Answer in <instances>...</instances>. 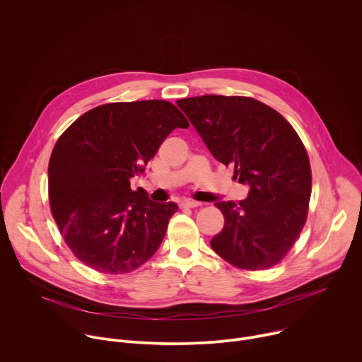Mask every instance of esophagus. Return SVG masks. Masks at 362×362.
Instances as JSON below:
<instances>
[{
    "instance_id": "obj_1",
    "label": "esophagus",
    "mask_w": 362,
    "mask_h": 362,
    "mask_svg": "<svg viewBox=\"0 0 362 362\" xmlns=\"http://www.w3.org/2000/svg\"><path fill=\"white\" fill-rule=\"evenodd\" d=\"M202 203L200 202H196V200H183L182 202V206L183 208H197V206H200Z\"/></svg>"
}]
</instances>
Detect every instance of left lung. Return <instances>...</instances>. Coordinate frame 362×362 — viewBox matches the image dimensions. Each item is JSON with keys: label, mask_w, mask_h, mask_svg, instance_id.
<instances>
[{"label": "left lung", "mask_w": 362, "mask_h": 362, "mask_svg": "<svg viewBox=\"0 0 362 362\" xmlns=\"http://www.w3.org/2000/svg\"><path fill=\"white\" fill-rule=\"evenodd\" d=\"M212 156L233 166L247 197L215 203L223 229L211 240L229 264L257 271L276 265L300 233L311 197V166L293 127L250 97L208 94L177 100Z\"/></svg>", "instance_id": "8db88e82"}]
</instances>
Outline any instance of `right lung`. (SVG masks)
<instances>
[{
	"instance_id": "right-lung-1",
	"label": "right lung",
	"mask_w": 362,
	"mask_h": 362,
	"mask_svg": "<svg viewBox=\"0 0 362 362\" xmlns=\"http://www.w3.org/2000/svg\"><path fill=\"white\" fill-rule=\"evenodd\" d=\"M189 123L165 100L109 103L80 116L48 163L49 204L78 259L103 274L132 272L156 252L177 212L151 202L130 179L144 172L163 140Z\"/></svg>"
}]
</instances>
